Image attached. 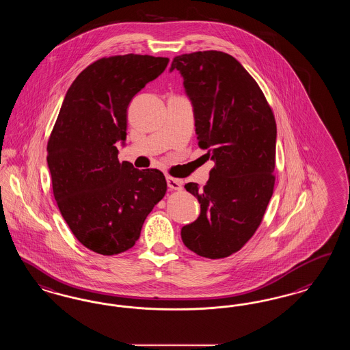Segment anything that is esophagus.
<instances>
[{
	"label": "esophagus",
	"instance_id": "1",
	"mask_svg": "<svg viewBox=\"0 0 350 350\" xmlns=\"http://www.w3.org/2000/svg\"><path fill=\"white\" fill-rule=\"evenodd\" d=\"M167 183H168V187L170 190H181L182 189L181 180H177V178H173V177H168V178H167Z\"/></svg>",
	"mask_w": 350,
	"mask_h": 350
}]
</instances>
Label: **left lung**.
Here are the masks:
<instances>
[{
  "instance_id": "1",
  "label": "left lung",
  "mask_w": 350,
  "mask_h": 350,
  "mask_svg": "<svg viewBox=\"0 0 350 350\" xmlns=\"http://www.w3.org/2000/svg\"><path fill=\"white\" fill-rule=\"evenodd\" d=\"M194 109L196 139L215 161L204 187L189 182L200 213L185 225V246L220 259L238 252L262 223L275 186L276 122L266 98L234 57L204 51L174 57Z\"/></svg>"
}]
</instances>
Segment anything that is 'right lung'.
Wrapping results in <instances>:
<instances>
[{
	"instance_id": "obj_1",
	"label": "right lung",
	"mask_w": 350,
	"mask_h": 350,
	"mask_svg": "<svg viewBox=\"0 0 350 350\" xmlns=\"http://www.w3.org/2000/svg\"><path fill=\"white\" fill-rule=\"evenodd\" d=\"M165 57L125 55L87 66L68 90L48 140L53 196L77 239L92 252L131 249L146 217L167 193L157 169L118 161L127 107L168 65Z\"/></svg>"
}]
</instances>
